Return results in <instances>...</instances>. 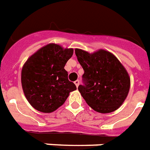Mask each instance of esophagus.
Returning <instances> with one entry per match:
<instances>
[{
    "instance_id": "obj_1",
    "label": "esophagus",
    "mask_w": 150,
    "mask_h": 150,
    "mask_svg": "<svg viewBox=\"0 0 150 150\" xmlns=\"http://www.w3.org/2000/svg\"><path fill=\"white\" fill-rule=\"evenodd\" d=\"M75 86H77V87H78L79 86V80H76L75 82Z\"/></svg>"
}]
</instances>
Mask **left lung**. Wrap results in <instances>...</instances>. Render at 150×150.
<instances>
[{"label":"left lung","instance_id":"obj_1","mask_svg":"<svg viewBox=\"0 0 150 150\" xmlns=\"http://www.w3.org/2000/svg\"><path fill=\"white\" fill-rule=\"evenodd\" d=\"M75 55L84 70V85L79 91L86 103L98 113L115 111L126 100L130 77L114 54L104 49L93 53L75 48Z\"/></svg>","mask_w":150,"mask_h":150}]
</instances>
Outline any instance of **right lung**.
Masks as SVG:
<instances>
[{"label": "right lung", "mask_w": 150, "mask_h": 150, "mask_svg": "<svg viewBox=\"0 0 150 150\" xmlns=\"http://www.w3.org/2000/svg\"><path fill=\"white\" fill-rule=\"evenodd\" d=\"M73 48L48 44L36 51L24 63L21 85L25 97L33 108L52 113L61 106L76 86L67 79L65 64Z\"/></svg>", "instance_id": "right-lung-1"}]
</instances>
